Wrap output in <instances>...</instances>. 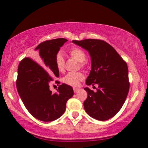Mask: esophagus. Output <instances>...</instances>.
<instances>
[{
	"instance_id": "obj_1",
	"label": "esophagus",
	"mask_w": 148,
	"mask_h": 148,
	"mask_svg": "<svg viewBox=\"0 0 148 148\" xmlns=\"http://www.w3.org/2000/svg\"><path fill=\"white\" fill-rule=\"evenodd\" d=\"M79 90V88H74V92H77Z\"/></svg>"
}]
</instances>
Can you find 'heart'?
Masks as SVG:
<instances>
[{
	"label": "heart",
	"mask_w": 148,
	"mask_h": 148,
	"mask_svg": "<svg viewBox=\"0 0 148 148\" xmlns=\"http://www.w3.org/2000/svg\"><path fill=\"white\" fill-rule=\"evenodd\" d=\"M69 54L78 62H81V65H84V61L86 58V53L79 48H72L69 49ZM56 64L59 72H63L64 69V59L62 54L58 52L56 56ZM84 79V75L81 72L69 73L63 78V82L71 86H77L81 81Z\"/></svg>",
	"instance_id": "b5f03b06"
}]
</instances>
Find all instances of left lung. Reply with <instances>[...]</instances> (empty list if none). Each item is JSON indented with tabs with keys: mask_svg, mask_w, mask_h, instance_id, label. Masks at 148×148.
<instances>
[{
	"mask_svg": "<svg viewBox=\"0 0 148 148\" xmlns=\"http://www.w3.org/2000/svg\"><path fill=\"white\" fill-rule=\"evenodd\" d=\"M72 42L84 49L91 58L87 86L98 85L97 91L85 88L88 97L85 111L92 118L104 121L113 118L123 106L130 89L127 64L106 42L88 39Z\"/></svg>",
	"mask_w": 148,
	"mask_h": 148,
	"instance_id": "obj_1",
	"label": "left lung"
}]
</instances>
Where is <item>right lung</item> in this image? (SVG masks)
<instances>
[{
	"label": "right lung",
	"mask_w": 148,
	"mask_h": 148,
	"mask_svg": "<svg viewBox=\"0 0 148 148\" xmlns=\"http://www.w3.org/2000/svg\"><path fill=\"white\" fill-rule=\"evenodd\" d=\"M67 40L58 38L42 42L35 51L37 62L24 58L18 64L16 88L29 113L43 122H51L63 115L67 100L74 95L70 86L60 85L57 92L49 90L52 76H59L55 58Z\"/></svg>",
	"instance_id": "obj_1"
}]
</instances>
